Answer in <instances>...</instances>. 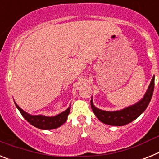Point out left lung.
Here are the masks:
<instances>
[{"label":"left lung","instance_id":"left-lung-1","mask_svg":"<svg viewBox=\"0 0 159 159\" xmlns=\"http://www.w3.org/2000/svg\"><path fill=\"white\" fill-rule=\"evenodd\" d=\"M154 88V75L153 76L151 81V84L149 85L148 89L145 93L144 96L141 100H139L137 103L132 105V106L122 109L120 111H106L95 107L92 100H91V107L98 119L105 124L111 125V126H124L135 119L143 113L146 110V108L149 105L151 99L152 98L153 92Z\"/></svg>","mask_w":159,"mask_h":159}]
</instances>
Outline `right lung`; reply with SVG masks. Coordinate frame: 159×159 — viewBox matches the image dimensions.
Wrapping results in <instances>:
<instances>
[{
    "mask_svg": "<svg viewBox=\"0 0 159 159\" xmlns=\"http://www.w3.org/2000/svg\"><path fill=\"white\" fill-rule=\"evenodd\" d=\"M15 105H16V108L19 110V111L20 112L22 116L31 125L39 129H41V130H52V129H56L57 127H60L67 120V116L69 115L70 109H71V106H70L67 110L61 112V113L57 115V116L50 117V116H40V115L32 116V115H29L27 112H25V111L22 110L21 108L20 107L16 102H15Z\"/></svg>",
    "mask_w": 159,
    "mask_h": 159,
    "instance_id": "1",
    "label": "right lung"
}]
</instances>
